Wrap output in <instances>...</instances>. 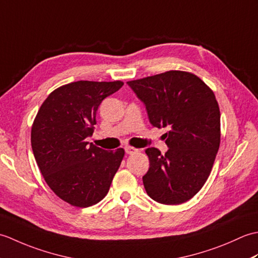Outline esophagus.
<instances>
[{"mask_svg":"<svg viewBox=\"0 0 258 258\" xmlns=\"http://www.w3.org/2000/svg\"><path fill=\"white\" fill-rule=\"evenodd\" d=\"M139 152V150L138 149H134V147H131V146H126L125 147V153L126 154H128V155H133V154H135V153H138Z\"/></svg>","mask_w":258,"mask_h":258,"instance_id":"1","label":"esophagus"}]
</instances>
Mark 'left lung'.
I'll return each mask as SVG.
<instances>
[{
	"instance_id": "left-lung-1",
	"label": "left lung",
	"mask_w": 258,
	"mask_h": 258,
	"mask_svg": "<svg viewBox=\"0 0 258 258\" xmlns=\"http://www.w3.org/2000/svg\"><path fill=\"white\" fill-rule=\"evenodd\" d=\"M144 103L150 123L166 127L165 154L155 147L145 153L150 168L143 176L147 195L161 204L190 200L210 176L220 149L221 113L213 91L196 75L183 71L130 81Z\"/></svg>"
}]
</instances>
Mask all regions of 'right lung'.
I'll use <instances>...</instances> for the list:
<instances>
[{
	"mask_svg": "<svg viewBox=\"0 0 258 258\" xmlns=\"http://www.w3.org/2000/svg\"><path fill=\"white\" fill-rule=\"evenodd\" d=\"M123 82L78 81L53 91L37 112L31 144L37 166L59 199L89 207L108 193L124 150L105 151L86 142L104 98Z\"/></svg>",
	"mask_w": 258,
	"mask_h": 258,
	"instance_id": "add662e5",
	"label": "right lung"
}]
</instances>
